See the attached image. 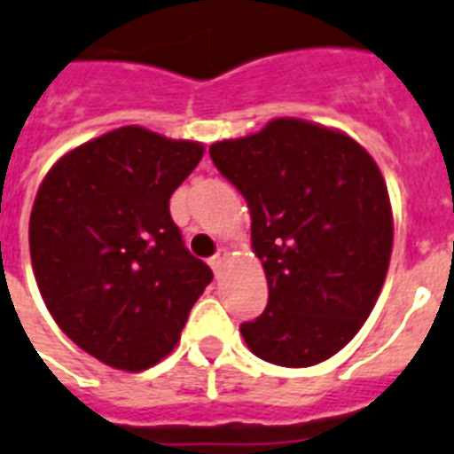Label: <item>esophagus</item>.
Here are the masks:
<instances>
[{"label": "esophagus", "mask_w": 454, "mask_h": 454, "mask_svg": "<svg viewBox=\"0 0 454 454\" xmlns=\"http://www.w3.org/2000/svg\"><path fill=\"white\" fill-rule=\"evenodd\" d=\"M227 257H230V250H227V248H220L218 253L213 254L211 260H208V264H211L213 271L220 273V269H223V264L227 262Z\"/></svg>", "instance_id": "esophagus-1"}]
</instances>
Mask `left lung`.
<instances>
[{
	"label": "left lung",
	"mask_w": 454,
	"mask_h": 454,
	"mask_svg": "<svg viewBox=\"0 0 454 454\" xmlns=\"http://www.w3.org/2000/svg\"><path fill=\"white\" fill-rule=\"evenodd\" d=\"M246 197L267 273V309L241 334L257 357L320 364L376 306L392 253V206L373 157L348 134L297 118L208 148Z\"/></svg>",
	"instance_id": "8db88e82"
}]
</instances>
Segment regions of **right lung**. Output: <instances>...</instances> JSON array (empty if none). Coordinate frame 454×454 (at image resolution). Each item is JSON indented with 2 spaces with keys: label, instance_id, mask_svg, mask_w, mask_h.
Wrapping results in <instances>:
<instances>
[{
  "label": "right lung",
  "instance_id": "right-lung-1",
  "mask_svg": "<svg viewBox=\"0 0 454 454\" xmlns=\"http://www.w3.org/2000/svg\"><path fill=\"white\" fill-rule=\"evenodd\" d=\"M201 155L194 141L120 127L67 153L36 192L29 254L41 297L78 348L114 369L167 357L213 280L168 213Z\"/></svg>",
  "mask_w": 454,
  "mask_h": 454
}]
</instances>
